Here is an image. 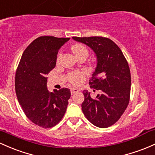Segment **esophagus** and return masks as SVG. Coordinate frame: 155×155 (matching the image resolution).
Here are the masks:
<instances>
[{"mask_svg": "<svg viewBox=\"0 0 155 155\" xmlns=\"http://www.w3.org/2000/svg\"><path fill=\"white\" fill-rule=\"evenodd\" d=\"M78 91H79V90H78L77 88H71V95H74V93H77Z\"/></svg>", "mask_w": 155, "mask_h": 155, "instance_id": "esophagus-1", "label": "esophagus"}]
</instances>
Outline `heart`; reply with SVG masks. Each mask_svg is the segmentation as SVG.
Returning <instances> with one entry per match:
<instances>
[{
	"mask_svg": "<svg viewBox=\"0 0 155 155\" xmlns=\"http://www.w3.org/2000/svg\"><path fill=\"white\" fill-rule=\"evenodd\" d=\"M72 51L74 52L76 57H81L83 54H86L87 55L88 51L87 49L86 48L85 46H84L81 44H75L72 46ZM61 54H59L58 55V59L60 57ZM86 76V73L85 72H80V71H76V72L72 73L70 75V81L72 84H79L81 82H83V81L84 80Z\"/></svg>",
	"mask_w": 155,
	"mask_h": 155,
	"instance_id": "1",
	"label": "heart"
}]
</instances>
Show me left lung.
I'll return each mask as SVG.
<instances>
[{
	"label": "left lung",
	"instance_id": "1",
	"mask_svg": "<svg viewBox=\"0 0 155 155\" xmlns=\"http://www.w3.org/2000/svg\"><path fill=\"white\" fill-rule=\"evenodd\" d=\"M73 39L85 44L96 54V68L89 84L101 91L96 98H92L87 91H83L84 100L81 110L91 124L107 128L118 121L130 102L131 74L128 62L121 50L110 39L103 37Z\"/></svg>",
	"mask_w": 155,
	"mask_h": 155
}]
</instances>
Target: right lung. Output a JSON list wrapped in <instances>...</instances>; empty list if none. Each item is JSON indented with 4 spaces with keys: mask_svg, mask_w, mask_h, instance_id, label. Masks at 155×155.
Instances as JSON below:
<instances>
[{
    "mask_svg": "<svg viewBox=\"0 0 155 155\" xmlns=\"http://www.w3.org/2000/svg\"><path fill=\"white\" fill-rule=\"evenodd\" d=\"M70 38L40 37L25 48L15 74V91L27 118L42 128L57 125L66 112L71 91L47 89V75L56 66L59 49Z\"/></svg>",
    "mask_w": 155,
    "mask_h": 155,
    "instance_id": "obj_1",
    "label": "right lung"
}]
</instances>
